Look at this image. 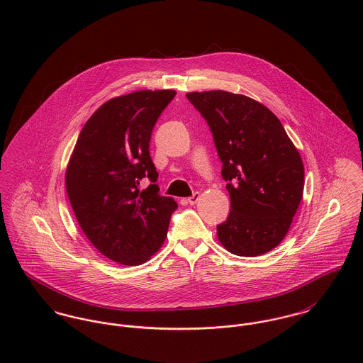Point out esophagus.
<instances>
[{"label": "esophagus", "mask_w": 363, "mask_h": 363, "mask_svg": "<svg viewBox=\"0 0 363 363\" xmlns=\"http://www.w3.org/2000/svg\"><path fill=\"white\" fill-rule=\"evenodd\" d=\"M200 200V193L197 191V193H194L191 197H189L187 199V203L190 204V206H194V204H197V201Z\"/></svg>", "instance_id": "esophagus-1"}]
</instances>
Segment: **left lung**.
Listing matches in <instances>:
<instances>
[{
  "label": "left lung",
  "mask_w": 363,
  "mask_h": 363,
  "mask_svg": "<svg viewBox=\"0 0 363 363\" xmlns=\"http://www.w3.org/2000/svg\"><path fill=\"white\" fill-rule=\"evenodd\" d=\"M207 121L222 162L230 212L216 226L233 255L255 257L288 233L305 186L301 155L278 117L265 106L225 91L186 95Z\"/></svg>",
  "instance_id": "1"
}]
</instances>
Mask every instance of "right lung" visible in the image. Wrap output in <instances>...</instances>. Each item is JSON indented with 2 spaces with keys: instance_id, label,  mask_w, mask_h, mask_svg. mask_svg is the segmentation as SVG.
Instances as JSON below:
<instances>
[{
  "instance_id": "1",
  "label": "right lung",
  "mask_w": 363,
  "mask_h": 363,
  "mask_svg": "<svg viewBox=\"0 0 363 363\" xmlns=\"http://www.w3.org/2000/svg\"><path fill=\"white\" fill-rule=\"evenodd\" d=\"M174 95L138 91L102 104L81 130L67 167V193L81 229L104 256L124 265L155 255L177 209L159 194L150 155L152 130ZM144 177L152 184L140 192Z\"/></svg>"
}]
</instances>
